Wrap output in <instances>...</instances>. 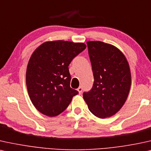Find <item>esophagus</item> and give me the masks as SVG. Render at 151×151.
<instances>
[{"label": "esophagus", "instance_id": "obj_1", "mask_svg": "<svg viewBox=\"0 0 151 151\" xmlns=\"http://www.w3.org/2000/svg\"><path fill=\"white\" fill-rule=\"evenodd\" d=\"M77 91H79V94H81V93H82V91H83V88H82L81 86H79V87L77 88Z\"/></svg>", "mask_w": 151, "mask_h": 151}]
</instances>
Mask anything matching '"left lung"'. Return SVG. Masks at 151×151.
<instances>
[{"label": "left lung", "mask_w": 151, "mask_h": 151, "mask_svg": "<svg viewBox=\"0 0 151 151\" xmlns=\"http://www.w3.org/2000/svg\"><path fill=\"white\" fill-rule=\"evenodd\" d=\"M94 77L92 88L83 93L89 110L105 118L121 109L128 96L131 74L127 59L113 45L100 41L87 42Z\"/></svg>", "instance_id": "left-lung-1"}]
</instances>
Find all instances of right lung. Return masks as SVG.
Returning <instances> with one entry per match:
<instances>
[{"instance_id":"right-lung-1","label":"right lung","mask_w":151,"mask_h":151,"mask_svg":"<svg viewBox=\"0 0 151 151\" xmlns=\"http://www.w3.org/2000/svg\"><path fill=\"white\" fill-rule=\"evenodd\" d=\"M83 43H43L30 57L26 70L28 95L35 107L53 117L61 114L79 92L70 88L69 65L86 49Z\"/></svg>"}]
</instances>
